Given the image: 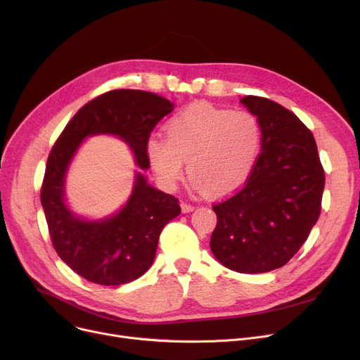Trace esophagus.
Returning <instances> with one entry per match:
<instances>
[{"label": "esophagus", "mask_w": 360, "mask_h": 360, "mask_svg": "<svg viewBox=\"0 0 360 360\" xmlns=\"http://www.w3.org/2000/svg\"><path fill=\"white\" fill-rule=\"evenodd\" d=\"M195 210V207L192 203H187V202H181V211L184 212V214H187V212H192Z\"/></svg>", "instance_id": "esophagus-1"}]
</instances>
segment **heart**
<instances>
[{
    "mask_svg": "<svg viewBox=\"0 0 360 360\" xmlns=\"http://www.w3.org/2000/svg\"><path fill=\"white\" fill-rule=\"evenodd\" d=\"M165 134L146 141V158L158 180L174 189L187 171L199 189L226 195L240 187L258 162L262 133L258 120L246 111L196 105L174 115Z\"/></svg>",
    "mask_w": 360,
    "mask_h": 360,
    "instance_id": "b5f03b06",
    "label": "heart"
}]
</instances>
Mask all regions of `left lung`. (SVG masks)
<instances>
[{
	"mask_svg": "<svg viewBox=\"0 0 360 360\" xmlns=\"http://www.w3.org/2000/svg\"><path fill=\"white\" fill-rule=\"evenodd\" d=\"M240 104L258 120L262 152L242 191L212 207L210 246L229 269L261 274L285 265L306 242L325 176L314 134L292 111L253 95Z\"/></svg>",
	"mask_w": 360,
	"mask_h": 360,
	"instance_id": "1",
	"label": "left lung"
}]
</instances>
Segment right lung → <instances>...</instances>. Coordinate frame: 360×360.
<instances>
[{"mask_svg":"<svg viewBox=\"0 0 360 360\" xmlns=\"http://www.w3.org/2000/svg\"><path fill=\"white\" fill-rule=\"evenodd\" d=\"M174 107L152 92H107L77 111L51 149L41 189L51 240L60 258L91 283L122 285L143 276L155 259L162 229L180 214L179 199L158 191L142 173L149 168L145 153L149 134ZM99 134L129 144L140 169L122 209L104 219H84L66 202L65 177L81 143Z\"/></svg>","mask_w":360,"mask_h":360,"instance_id":"obj_1","label":"right lung"}]
</instances>
